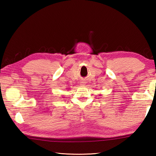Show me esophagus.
Listing matches in <instances>:
<instances>
[{"label": "esophagus", "instance_id": "esophagus-1", "mask_svg": "<svg viewBox=\"0 0 156 156\" xmlns=\"http://www.w3.org/2000/svg\"><path fill=\"white\" fill-rule=\"evenodd\" d=\"M80 83H81V84H83V85H84V84H85V82H84V81H81Z\"/></svg>", "mask_w": 156, "mask_h": 156}]
</instances>
